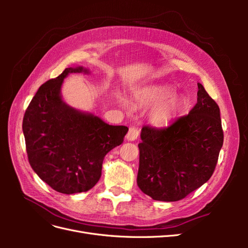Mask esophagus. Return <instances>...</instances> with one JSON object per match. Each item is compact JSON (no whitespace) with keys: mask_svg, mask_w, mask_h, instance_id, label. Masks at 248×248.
<instances>
[{"mask_svg":"<svg viewBox=\"0 0 248 248\" xmlns=\"http://www.w3.org/2000/svg\"><path fill=\"white\" fill-rule=\"evenodd\" d=\"M139 134H140V130L137 128V127H130L128 130V133L126 134V140L129 141L136 140L139 137Z\"/></svg>","mask_w":248,"mask_h":248,"instance_id":"34e87169","label":"esophagus"}]
</instances>
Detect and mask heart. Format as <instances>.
Instances as JSON below:
<instances>
[{"label":"heart","instance_id":"obj_1","mask_svg":"<svg viewBox=\"0 0 248 248\" xmlns=\"http://www.w3.org/2000/svg\"><path fill=\"white\" fill-rule=\"evenodd\" d=\"M133 96L141 106H155L149 114L150 122L155 126H167L182 114L187 106V99L176 95L175 90L166 84L148 85L137 88ZM123 104L126 106L124 100Z\"/></svg>","mask_w":248,"mask_h":248}]
</instances>
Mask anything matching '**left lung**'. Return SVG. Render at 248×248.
<instances>
[{"label": "left lung", "instance_id": "left-lung-1", "mask_svg": "<svg viewBox=\"0 0 248 248\" xmlns=\"http://www.w3.org/2000/svg\"><path fill=\"white\" fill-rule=\"evenodd\" d=\"M198 88V102L188 115L166 128H141L137 182L155 201L184 199L215 170L223 144L220 110L200 82Z\"/></svg>", "mask_w": 248, "mask_h": 248}]
</instances>
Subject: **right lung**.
I'll return each mask as SVG.
<instances>
[{
  "label": "right lung",
  "instance_id": "obj_1",
  "mask_svg": "<svg viewBox=\"0 0 248 248\" xmlns=\"http://www.w3.org/2000/svg\"><path fill=\"white\" fill-rule=\"evenodd\" d=\"M70 73L89 74L82 66L66 68L38 89L22 121L29 162L42 181L65 194L85 192L101 177L102 162L121 145L128 128L106 123L92 112L67 104L61 94Z\"/></svg>",
  "mask_w": 248,
  "mask_h": 248
}]
</instances>
